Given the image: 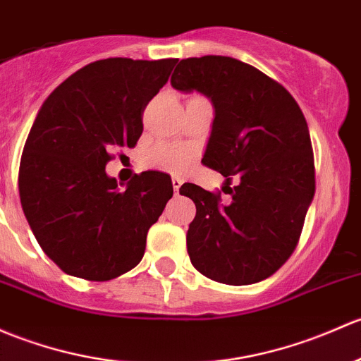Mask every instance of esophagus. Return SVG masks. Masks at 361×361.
<instances>
[{"instance_id": "34e87169", "label": "esophagus", "mask_w": 361, "mask_h": 361, "mask_svg": "<svg viewBox=\"0 0 361 361\" xmlns=\"http://www.w3.org/2000/svg\"><path fill=\"white\" fill-rule=\"evenodd\" d=\"M171 181H173L174 193H176V195H178V193H180V187H181V183H183V181H181L180 178H173V180H171Z\"/></svg>"}]
</instances>
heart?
I'll return each mask as SVG.
<instances>
[{
	"instance_id": "obj_1",
	"label": "heart",
	"mask_w": 361,
	"mask_h": 361,
	"mask_svg": "<svg viewBox=\"0 0 361 361\" xmlns=\"http://www.w3.org/2000/svg\"><path fill=\"white\" fill-rule=\"evenodd\" d=\"M193 94L190 98H195ZM192 162V150L187 147L173 145V143H157L143 155V164L147 168L168 171V173L180 174L188 168Z\"/></svg>"
}]
</instances>
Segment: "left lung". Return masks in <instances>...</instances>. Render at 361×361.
<instances>
[{
    "instance_id": "left-lung-1",
    "label": "left lung",
    "mask_w": 361,
    "mask_h": 361,
    "mask_svg": "<svg viewBox=\"0 0 361 361\" xmlns=\"http://www.w3.org/2000/svg\"><path fill=\"white\" fill-rule=\"evenodd\" d=\"M171 85L211 98L216 116L202 164L226 178L230 193L223 204L221 192L181 185L197 207L187 231L192 264L219 283L261 282L294 252L314 195L302 111L280 82L231 56L181 60Z\"/></svg>"
}]
</instances>
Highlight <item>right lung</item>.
<instances>
[{
	"mask_svg": "<svg viewBox=\"0 0 361 361\" xmlns=\"http://www.w3.org/2000/svg\"><path fill=\"white\" fill-rule=\"evenodd\" d=\"M176 62L97 60L67 78L37 114L18 193L37 244L67 275L105 282L142 261L149 228L173 197L171 178L145 171L119 190L105 166L136 145L143 111Z\"/></svg>",
	"mask_w": 361,
	"mask_h": 361,
	"instance_id": "add662e5",
	"label": "right lung"
}]
</instances>
